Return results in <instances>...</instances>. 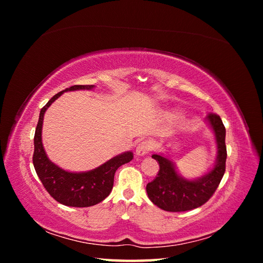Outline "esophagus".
Segmentation results:
<instances>
[{
	"instance_id": "34e87169",
	"label": "esophagus",
	"mask_w": 263,
	"mask_h": 263,
	"mask_svg": "<svg viewBox=\"0 0 263 263\" xmlns=\"http://www.w3.org/2000/svg\"><path fill=\"white\" fill-rule=\"evenodd\" d=\"M151 150V144L149 141H141L140 144L136 148V155L139 157H144L146 156L149 151Z\"/></svg>"
}]
</instances>
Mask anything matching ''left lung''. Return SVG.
<instances>
[{
	"label": "left lung",
	"instance_id": "1",
	"mask_svg": "<svg viewBox=\"0 0 263 263\" xmlns=\"http://www.w3.org/2000/svg\"><path fill=\"white\" fill-rule=\"evenodd\" d=\"M205 123L214 134L217 153L214 165L203 176L186 179L178 172L170 156L163 153L151 156L160 165V170L156 179L148 183L146 191L149 200L159 209L166 212H185L197 209L208 202L218 187L226 168V129L216 114L212 113L206 116Z\"/></svg>",
	"mask_w": 263,
	"mask_h": 263
}]
</instances>
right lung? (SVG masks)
<instances>
[{"instance_id": "right-lung-1", "label": "right lung", "mask_w": 263, "mask_h": 263, "mask_svg": "<svg viewBox=\"0 0 263 263\" xmlns=\"http://www.w3.org/2000/svg\"><path fill=\"white\" fill-rule=\"evenodd\" d=\"M95 85H73L59 92L41 109L34 137L33 163L39 180L55 201L71 208H89L104 200L113 189L114 176L119 166L133 160V151L117 155L98 168L72 172L60 168L47 156L43 145V123L46 110L65 92L93 90Z\"/></svg>"}]
</instances>
